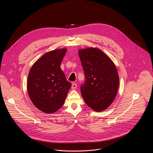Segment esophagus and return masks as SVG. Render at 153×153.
Wrapping results in <instances>:
<instances>
[{
    "label": "esophagus",
    "mask_w": 153,
    "mask_h": 153,
    "mask_svg": "<svg viewBox=\"0 0 153 153\" xmlns=\"http://www.w3.org/2000/svg\"><path fill=\"white\" fill-rule=\"evenodd\" d=\"M77 84H76V83H73L72 84V87H71V88H72V89H75V88H77Z\"/></svg>",
    "instance_id": "obj_1"
}]
</instances>
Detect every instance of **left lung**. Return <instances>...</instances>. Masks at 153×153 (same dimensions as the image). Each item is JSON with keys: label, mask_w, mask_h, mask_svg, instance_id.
Returning <instances> with one entry per match:
<instances>
[{"label": "left lung", "mask_w": 153, "mask_h": 153, "mask_svg": "<svg viewBox=\"0 0 153 153\" xmlns=\"http://www.w3.org/2000/svg\"><path fill=\"white\" fill-rule=\"evenodd\" d=\"M85 80L81 93L88 105L96 111L108 108L117 95L119 79L116 66L96 48L79 51Z\"/></svg>", "instance_id": "1"}]
</instances>
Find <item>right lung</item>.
I'll return each mask as SVG.
<instances>
[{
    "label": "right lung",
    "mask_w": 153,
    "mask_h": 153,
    "mask_svg": "<svg viewBox=\"0 0 153 153\" xmlns=\"http://www.w3.org/2000/svg\"><path fill=\"white\" fill-rule=\"evenodd\" d=\"M66 49L45 54L31 67L27 88L30 98L38 109L53 113L64 104L71 83L60 68Z\"/></svg>",
    "instance_id": "right-lung-1"
}]
</instances>
